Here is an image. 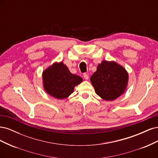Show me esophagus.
<instances>
[{
    "label": "esophagus",
    "instance_id": "obj_1",
    "mask_svg": "<svg viewBox=\"0 0 158 158\" xmlns=\"http://www.w3.org/2000/svg\"><path fill=\"white\" fill-rule=\"evenodd\" d=\"M83 76H84V78L85 80H88V78H89V76H88V75L87 74L84 73Z\"/></svg>",
    "mask_w": 158,
    "mask_h": 158
}]
</instances>
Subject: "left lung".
<instances>
[{"mask_svg":"<svg viewBox=\"0 0 158 158\" xmlns=\"http://www.w3.org/2000/svg\"><path fill=\"white\" fill-rule=\"evenodd\" d=\"M90 81L100 98L105 101H113L127 89L128 74L115 61L103 60L91 76Z\"/></svg>","mask_w":158,"mask_h":158,"instance_id":"8db88e82","label":"left lung"}]
</instances>
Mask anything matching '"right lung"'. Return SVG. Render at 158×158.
<instances>
[{
    "label": "right lung",
    "mask_w": 158,
    "mask_h": 158,
    "mask_svg": "<svg viewBox=\"0 0 158 158\" xmlns=\"http://www.w3.org/2000/svg\"><path fill=\"white\" fill-rule=\"evenodd\" d=\"M43 85L51 96L59 99L68 98L74 87L82 82L80 76L72 74L63 62H55L43 71Z\"/></svg>",
    "instance_id": "1"
}]
</instances>
